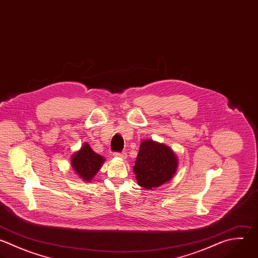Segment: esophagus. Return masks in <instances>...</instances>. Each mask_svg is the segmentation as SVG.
Instances as JSON below:
<instances>
[{
    "instance_id": "1",
    "label": "esophagus",
    "mask_w": 258,
    "mask_h": 258,
    "mask_svg": "<svg viewBox=\"0 0 258 258\" xmlns=\"http://www.w3.org/2000/svg\"><path fill=\"white\" fill-rule=\"evenodd\" d=\"M113 155L116 156V157H121V158H126L127 157V154L125 152H114Z\"/></svg>"
}]
</instances>
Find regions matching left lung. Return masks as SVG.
<instances>
[{
  "label": "left lung",
  "instance_id": "left-lung-1",
  "mask_svg": "<svg viewBox=\"0 0 258 258\" xmlns=\"http://www.w3.org/2000/svg\"><path fill=\"white\" fill-rule=\"evenodd\" d=\"M176 167V156L169 147L145 140L140 144L133 169L138 184L146 189H152L170 180Z\"/></svg>",
  "mask_w": 258,
  "mask_h": 258
}]
</instances>
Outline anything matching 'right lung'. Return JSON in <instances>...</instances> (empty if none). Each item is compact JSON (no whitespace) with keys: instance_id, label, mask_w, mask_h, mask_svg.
<instances>
[{"instance_id":"1","label":"right lung","mask_w":258,"mask_h":258,"mask_svg":"<svg viewBox=\"0 0 258 258\" xmlns=\"http://www.w3.org/2000/svg\"><path fill=\"white\" fill-rule=\"evenodd\" d=\"M104 160V157L95 153L90 145L86 143L80 151L74 154L72 165L84 180L89 181L97 174Z\"/></svg>"}]
</instances>
